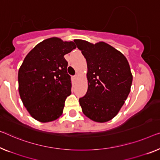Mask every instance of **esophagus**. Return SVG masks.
I'll list each match as a JSON object with an SVG mask.
<instances>
[{"label": "esophagus", "mask_w": 160, "mask_h": 160, "mask_svg": "<svg viewBox=\"0 0 160 160\" xmlns=\"http://www.w3.org/2000/svg\"><path fill=\"white\" fill-rule=\"evenodd\" d=\"M78 75H75V76H73V80H78Z\"/></svg>", "instance_id": "1"}]
</instances>
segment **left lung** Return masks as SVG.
<instances>
[{"label": "left lung", "instance_id": "1", "mask_svg": "<svg viewBox=\"0 0 160 160\" xmlns=\"http://www.w3.org/2000/svg\"><path fill=\"white\" fill-rule=\"evenodd\" d=\"M87 62L88 90L79 99L82 113L104 123L117 115L131 90L133 76L126 57L104 42L75 39Z\"/></svg>", "mask_w": 160, "mask_h": 160}]
</instances>
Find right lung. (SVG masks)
<instances>
[{"label":"right lung","mask_w":160,"mask_h":160,"mask_svg":"<svg viewBox=\"0 0 160 160\" xmlns=\"http://www.w3.org/2000/svg\"><path fill=\"white\" fill-rule=\"evenodd\" d=\"M74 42L52 37L36 45L18 70V92L32 118L42 123L62 116L72 83L64 56L76 48Z\"/></svg>","instance_id":"right-lung-1"}]
</instances>
